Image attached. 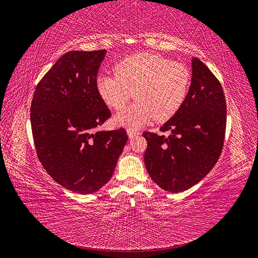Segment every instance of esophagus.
Returning <instances> with one entry per match:
<instances>
[{
  "instance_id": "obj_1",
  "label": "esophagus",
  "mask_w": 258,
  "mask_h": 258,
  "mask_svg": "<svg viewBox=\"0 0 258 258\" xmlns=\"http://www.w3.org/2000/svg\"><path fill=\"white\" fill-rule=\"evenodd\" d=\"M127 134H128V137L131 139V138H135V137H137V136H139L140 134L138 131H136V130H134V129H128L127 130Z\"/></svg>"
}]
</instances>
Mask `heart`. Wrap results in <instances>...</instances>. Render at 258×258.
<instances>
[{"instance_id": "1", "label": "heart", "mask_w": 258, "mask_h": 258, "mask_svg": "<svg viewBox=\"0 0 258 258\" xmlns=\"http://www.w3.org/2000/svg\"><path fill=\"white\" fill-rule=\"evenodd\" d=\"M114 73L98 77V95L107 106L120 111L135 93L137 102L114 117L116 124L132 129L153 117L157 121L172 117L183 104L190 82L186 66L153 53H139L120 61Z\"/></svg>"}]
</instances>
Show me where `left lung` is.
I'll list each match as a JSON object with an SVG mask.
<instances>
[{"mask_svg": "<svg viewBox=\"0 0 258 258\" xmlns=\"http://www.w3.org/2000/svg\"><path fill=\"white\" fill-rule=\"evenodd\" d=\"M226 101L220 82L197 57L183 104L160 128L170 136L144 132V163L151 178L171 192L189 189L206 177L220 158L226 129Z\"/></svg>", "mask_w": 258, "mask_h": 258, "instance_id": "obj_1", "label": "left lung"}]
</instances>
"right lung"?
Wrapping results in <instances>:
<instances>
[{
    "label": "right lung",
    "instance_id": "add662e5",
    "mask_svg": "<svg viewBox=\"0 0 258 258\" xmlns=\"http://www.w3.org/2000/svg\"><path fill=\"white\" fill-rule=\"evenodd\" d=\"M106 50H72L36 86L31 127L37 157L64 188L81 195L110 181L128 136L124 129L95 131L111 112L96 87Z\"/></svg>",
    "mask_w": 258,
    "mask_h": 258
}]
</instances>
